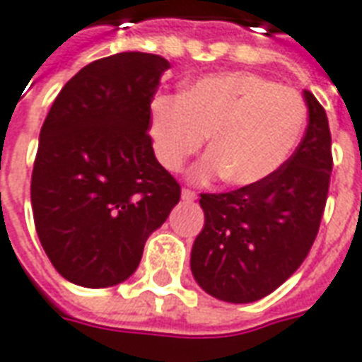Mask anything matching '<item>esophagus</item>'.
Segmentation results:
<instances>
[{
    "label": "esophagus",
    "instance_id": "1",
    "mask_svg": "<svg viewBox=\"0 0 362 362\" xmlns=\"http://www.w3.org/2000/svg\"><path fill=\"white\" fill-rule=\"evenodd\" d=\"M181 199H183V202H194L196 192H192V190L189 189H183L181 190Z\"/></svg>",
    "mask_w": 362,
    "mask_h": 362
}]
</instances>
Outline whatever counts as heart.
Here are the masks:
<instances>
[{"label": "heart", "mask_w": 362, "mask_h": 362, "mask_svg": "<svg viewBox=\"0 0 362 362\" xmlns=\"http://www.w3.org/2000/svg\"><path fill=\"white\" fill-rule=\"evenodd\" d=\"M306 125L299 91L252 72H221L192 82L181 97L158 95L149 134L158 163L177 172L209 136L211 151L190 168L194 183L224 177L252 187L279 172Z\"/></svg>", "instance_id": "b5f03b06"}]
</instances>
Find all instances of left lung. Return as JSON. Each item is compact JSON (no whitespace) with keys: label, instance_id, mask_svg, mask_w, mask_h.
<instances>
[{"label":"left lung","instance_id":"left-lung-1","mask_svg":"<svg viewBox=\"0 0 362 362\" xmlns=\"http://www.w3.org/2000/svg\"><path fill=\"white\" fill-rule=\"evenodd\" d=\"M305 138L279 172L252 187L202 194L205 224L192 245L199 288L254 303L284 284L308 256L327 202L332 155L325 110L310 91Z\"/></svg>","mask_w":362,"mask_h":362}]
</instances>
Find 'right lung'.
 Segmentation results:
<instances>
[{
	"label": "right lung",
	"instance_id": "1",
	"mask_svg": "<svg viewBox=\"0 0 362 362\" xmlns=\"http://www.w3.org/2000/svg\"><path fill=\"white\" fill-rule=\"evenodd\" d=\"M168 59L123 52L63 86L40 129L31 175L35 228L72 284L108 288L138 267L144 245L181 198L158 164L149 108Z\"/></svg>",
	"mask_w": 362,
	"mask_h": 362
}]
</instances>
